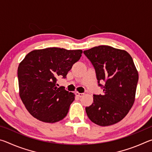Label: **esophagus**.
<instances>
[{
    "label": "esophagus",
    "instance_id": "obj_1",
    "mask_svg": "<svg viewBox=\"0 0 152 152\" xmlns=\"http://www.w3.org/2000/svg\"><path fill=\"white\" fill-rule=\"evenodd\" d=\"M76 95L77 96L81 98V97H82V96H84V93H79V92H76Z\"/></svg>",
    "mask_w": 152,
    "mask_h": 152
}]
</instances>
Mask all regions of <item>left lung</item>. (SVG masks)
<instances>
[{
  "label": "left lung",
  "instance_id": "1",
  "mask_svg": "<svg viewBox=\"0 0 152 152\" xmlns=\"http://www.w3.org/2000/svg\"><path fill=\"white\" fill-rule=\"evenodd\" d=\"M96 73L102 94H93V102L86 107L87 116L100 126L115 124L124 118L135 101L139 76L127 51L108 45L84 51ZM100 81H104L103 86Z\"/></svg>",
  "mask_w": 152,
  "mask_h": 152
}]
</instances>
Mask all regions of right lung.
<instances>
[{"instance_id":"right-lung-1","label":"right lung","mask_w":152,"mask_h":152,"mask_svg":"<svg viewBox=\"0 0 152 152\" xmlns=\"http://www.w3.org/2000/svg\"><path fill=\"white\" fill-rule=\"evenodd\" d=\"M82 53L80 50L48 48L31 51L19 64V95L33 117L52 123L66 116L75 95L58 88L56 82L58 77L66 78Z\"/></svg>"}]
</instances>
